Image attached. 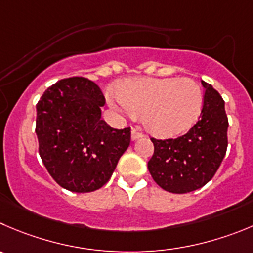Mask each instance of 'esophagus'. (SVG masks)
<instances>
[{
	"instance_id": "esophagus-1",
	"label": "esophagus",
	"mask_w": 253,
	"mask_h": 253,
	"mask_svg": "<svg viewBox=\"0 0 253 253\" xmlns=\"http://www.w3.org/2000/svg\"><path fill=\"white\" fill-rule=\"evenodd\" d=\"M143 136L144 134L141 133V131H139L138 128L131 129V139H133V140H138V139L143 138Z\"/></svg>"
}]
</instances>
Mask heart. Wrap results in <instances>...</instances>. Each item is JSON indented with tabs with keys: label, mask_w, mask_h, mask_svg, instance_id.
I'll return each mask as SVG.
<instances>
[{
	"label": "heart",
	"mask_w": 253,
	"mask_h": 253,
	"mask_svg": "<svg viewBox=\"0 0 253 253\" xmlns=\"http://www.w3.org/2000/svg\"><path fill=\"white\" fill-rule=\"evenodd\" d=\"M117 97L131 115H143L146 130L158 136L187 130L204 104L203 89L190 78L130 79L118 86Z\"/></svg>",
	"instance_id": "heart-1"
}]
</instances>
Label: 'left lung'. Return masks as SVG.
I'll return each instance as SVG.
<instances>
[{
  "label": "left lung",
  "mask_w": 253,
  "mask_h": 253,
  "mask_svg": "<svg viewBox=\"0 0 253 253\" xmlns=\"http://www.w3.org/2000/svg\"><path fill=\"white\" fill-rule=\"evenodd\" d=\"M204 104L197 122L174 139L150 138L154 154L148 169L154 181L169 192L186 194L208 184L227 150L228 119L225 102L212 85L203 82Z\"/></svg>",
  "instance_id": "1"
}]
</instances>
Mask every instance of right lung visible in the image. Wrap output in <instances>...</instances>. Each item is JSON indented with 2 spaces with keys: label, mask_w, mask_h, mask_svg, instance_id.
<instances>
[{
  "label": "right lung",
  "mask_w": 253,
  "mask_h": 253,
  "mask_svg": "<svg viewBox=\"0 0 253 253\" xmlns=\"http://www.w3.org/2000/svg\"><path fill=\"white\" fill-rule=\"evenodd\" d=\"M104 104L99 86L84 77L61 79L38 100L40 156L54 181L69 191L100 189L130 145V128L114 129L100 118Z\"/></svg>",
  "instance_id": "1"
}]
</instances>
